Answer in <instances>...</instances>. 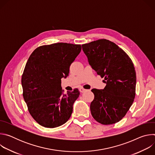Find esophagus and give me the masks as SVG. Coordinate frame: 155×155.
Listing matches in <instances>:
<instances>
[{
  "label": "esophagus",
  "mask_w": 155,
  "mask_h": 155,
  "mask_svg": "<svg viewBox=\"0 0 155 155\" xmlns=\"http://www.w3.org/2000/svg\"><path fill=\"white\" fill-rule=\"evenodd\" d=\"M86 91V90L84 89V88H83V87L80 88V93H84V92Z\"/></svg>",
  "instance_id": "34e87169"
}]
</instances>
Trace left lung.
I'll return each instance as SVG.
<instances>
[{"mask_svg":"<svg viewBox=\"0 0 155 155\" xmlns=\"http://www.w3.org/2000/svg\"><path fill=\"white\" fill-rule=\"evenodd\" d=\"M88 62L97 75L104 77V90L93 89L90 105L94 119L108 125L120 121L136 96V73L129 56L116 44L99 39L82 45Z\"/></svg>","mask_w":155,"mask_h":155,"instance_id":"1","label":"left lung"}]
</instances>
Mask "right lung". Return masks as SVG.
<instances>
[{"mask_svg":"<svg viewBox=\"0 0 155 155\" xmlns=\"http://www.w3.org/2000/svg\"><path fill=\"white\" fill-rule=\"evenodd\" d=\"M81 45L56 43L37 48L29 56L22 75L23 97L29 112L41 126L54 128L70 118L80 92L62 93L61 78L69 75Z\"/></svg>","mask_w":155,"mask_h":155,"instance_id":"right-lung-1","label":"right lung"}]
</instances>
